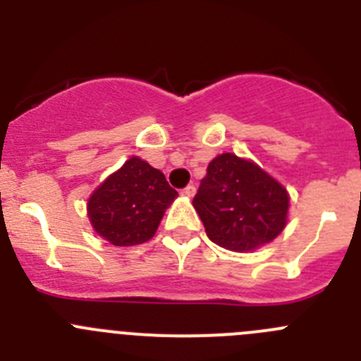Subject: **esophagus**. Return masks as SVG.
I'll list each match as a JSON object with an SVG mask.
<instances>
[{"mask_svg": "<svg viewBox=\"0 0 361 361\" xmlns=\"http://www.w3.org/2000/svg\"><path fill=\"white\" fill-rule=\"evenodd\" d=\"M195 191H197V188L193 186V184H190V186H186V188H184V190L180 191V193H183L184 197H188V199H191V197L195 195Z\"/></svg>", "mask_w": 361, "mask_h": 361, "instance_id": "34e87169", "label": "esophagus"}]
</instances>
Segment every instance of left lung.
<instances>
[{
    "label": "left lung",
    "mask_w": 361,
    "mask_h": 361,
    "mask_svg": "<svg viewBox=\"0 0 361 361\" xmlns=\"http://www.w3.org/2000/svg\"><path fill=\"white\" fill-rule=\"evenodd\" d=\"M193 208L209 240L224 250L247 253L283 231L289 193L253 161L222 153L208 164Z\"/></svg>",
    "instance_id": "1"
}]
</instances>
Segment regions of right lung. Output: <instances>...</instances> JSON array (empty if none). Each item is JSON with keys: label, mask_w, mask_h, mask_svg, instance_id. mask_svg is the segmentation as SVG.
I'll return each mask as SVG.
<instances>
[{"label": "right lung", "mask_w": 361, "mask_h": 361, "mask_svg": "<svg viewBox=\"0 0 361 361\" xmlns=\"http://www.w3.org/2000/svg\"><path fill=\"white\" fill-rule=\"evenodd\" d=\"M177 197L162 171L133 155L95 188L86 212L99 237L126 247L148 242Z\"/></svg>", "instance_id": "1"}]
</instances>
